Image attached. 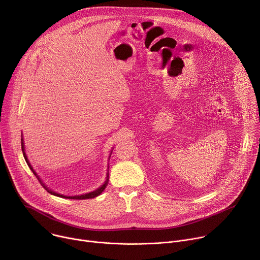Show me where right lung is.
Instances as JSON below:
<instances>
[{
  "mask_svg": "<svg viewBox=\"0 0 260 260\" xmlns=\"http://www.w3.org/2000/svg\"><path fill=\"white\" fill-rule=\"evenodd\" d=\"M23 144H24V143H23V139H21V149H22V153H23V156H24V159H25L26 164L28 165V167H29V169L31 170V172L34 173V175H35L37 178H38V180H39L40 183L42 184V186H43L49 193H51V194H53V196H55V197L64 198V199H71V200H87V199H93V198L100 196V194L105 190V188H106V186H107V184H108V180H109V174H108V173H107V179H106L105 183L102 185V186L99 187L98 189H95L94 191L89 192V193H85V194H81V196H75V197H67V196H63V194H59V193H57V192H55V191H52L51 189L47 188V186H45V184L41 181L40 177H39L38 175H37V173L32 170V168H31V166H30V164H29V161H28V159H27V157H26V154H25V152H24V145H23Z\"/></svg>",
  "mask_w": 260,
  "mask_h": 260,
  "instance_id": "obj_1",
  "label": "right lung"
}]
</instances>
